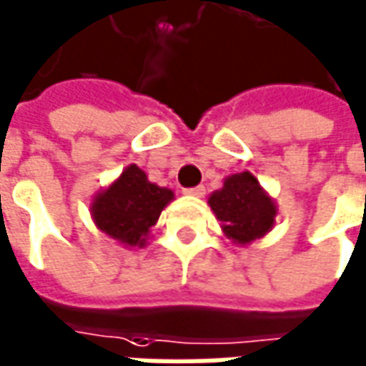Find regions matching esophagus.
Returning a JSON list of instances; mask_svg holds the SVG:
<instances>
[{"label":"esophagus","instance_id":"esophagus-1","mask_svg":"<svg viewBox=\"0 0 366 366\" xmlns=\"http://www.w3.org/2000/svg\"><path fill=\"white\" fill-rule=\"evenodd\" d=\"M184 192L188 194V196H198V198H200V196H204V192H206V188H204V186H194V188H186Z\"/></svg>","mask_w":366,"mask_h":366}]
</instances>
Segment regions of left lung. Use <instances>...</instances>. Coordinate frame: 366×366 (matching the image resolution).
Wrapping results in <instances>:
<instances>
[{"instance_id":"1","label":"left lung","mask_w":366,"mask_h":366,"mask_svg":"<svg viewBox=\"0 0 366 366\" xmlns=\"http://www.w3.org/2000/svg\"><path fill=\"white\" fill-rule=\"evenodd\" d=\"M208 204L222 222V232L234 244H250L270 232L277 218V204L250 172L228 176L220 190L210 194Z\"/></svg>"}]
</instances>
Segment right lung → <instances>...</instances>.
Wrapping results in <instances>:
<instances>
[{"mask_svg": "<svg viewBox=\"0 0 366 366\" xmlns=\"http://www.w3.org/2000/svg\"><path fill=\"white\" fill-rule=\"evenodd\" d=\"M174 200V192L148 180L144 170L130 164L116 182L92 200V218L102 232L124 246H146L150 228Z\"/></svg>", "mask_w": 366, "mask_h": 366, "instance_id": "add662e5", "label": "right lung"}]
</instances>
